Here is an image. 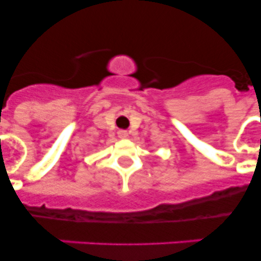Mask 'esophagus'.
Instances as JSON below:
<instances>
[{"mask_svg":"<svg viewBox=\"0 0 261 261\" xmlns=\"http://www.w3.org/2000/svg\"><path fill=\"white\" fill-rule=\"evenodd\" d=\"M117 135H119L120 138L128 137V132H126V130H119V133H117Z\"/></svg>","mask_w":261,"mask_h":261,"instance_id":"1","label":"esophagus"}]
</instances>
